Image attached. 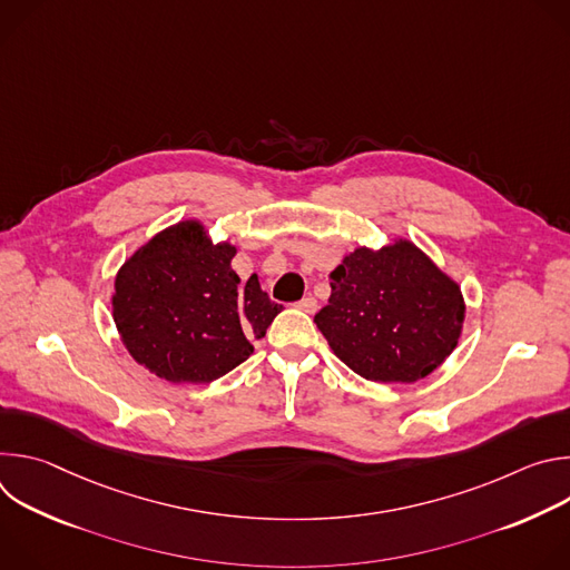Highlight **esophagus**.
Returning a JSON list of instances; mask_svg holds the SVG:
<instances>
[{
    "label": "esophagus",
    "mask_w": 570,
    "mask_h": 570,
    "mask_svg": "<svg viewBox=\"0 0 570 570\" xmlns=\"http://www.w3.org/2000/svg\"><path fill=\"white\" fill-rule=\"evenodd\" d=\"M295 306H297L299 311H304V313H315V311H317V302H315V297H313V295L302 297Z\"/></svg>",
    "instance_id": "esophagus-1"
}]
</instances>
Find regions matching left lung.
<instances>
[{
  "mask_svg": "<svg viewBox=\"0 0 570 570\" xmlns=\"http://www.w3.org/2000/svg\"><path fill=\"white\" fill-rule=\"evenodd\" d=\"M330 284V302L313 320L332 352L367 381L415 383L458 347L462 291L411 238L356 248Z\"/></svg>",
  "mask_w": 570,
  "mask_h": 570,
  "instance_id": "8db88e82",
  "label": "left lung"
}]
</instances>
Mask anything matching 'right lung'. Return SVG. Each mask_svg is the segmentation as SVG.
<instances>
[{
    "instance_id": "add662e5",
    "label": "right lung",
    "mask_w": 570,
    "mask_h": 570,
    "mask_svg": "<svg viewBox=\"0 0 570 570\" xmlns=\"http://www.w3.org/2000/svg\"><path fill=\"white\" fill-rule=\"evenodd\" d=\"M236 246L187 218L148 238L119 268L112 317L128 354L169 383H212L246 361L282 304L253 275L240 286Z\"/></svg>"
}]
</instances>
